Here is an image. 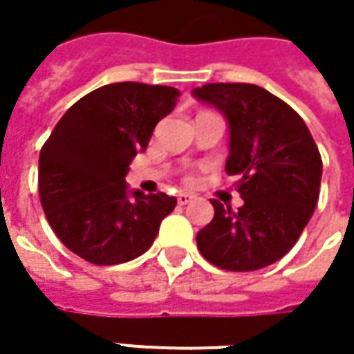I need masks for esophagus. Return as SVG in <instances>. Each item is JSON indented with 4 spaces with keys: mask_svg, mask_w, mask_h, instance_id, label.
Returning <instances> with one entry per match:
<instances>
[{
    "mask_svg": "<svg viewBox=\"0 0 354 354\" xmlns=\"http://www.w3.org/2000/svg\"><path fill=\"white\" fill-rule=\"evenodd\" d=\"M193 198H195V195H191V193H179L177 195V203L183 207V205H189V203H193Z\"/></svg>",
    "mask_w": 354,
    "mask_h": 354,
    "instance_id": "obj_1",
    "label": "esophagus"
}]
</instances>
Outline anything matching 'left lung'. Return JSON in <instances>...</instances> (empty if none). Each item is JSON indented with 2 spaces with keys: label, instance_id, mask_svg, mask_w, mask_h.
<instances>
[{
  "label": "left lung",
  "instance_id": "left-lung-1",
  "mask_svg": "<svg viewBox=\"0 0 354 354\" xmlns=\"http://www.w3.org/2000/svg\"><path fill=\"white\" fill-rule=\"evenodd\" d=\"M193 96L226 118V173L236 175L244 198L236 212L212 201L214 216L198 230V252L230 272L274 264L292 250L317 207L319 149L292 106L256 84H205Z\"/></svg>",
  "mask_w": 354,
  "mask_h": 354
}]
</instances>
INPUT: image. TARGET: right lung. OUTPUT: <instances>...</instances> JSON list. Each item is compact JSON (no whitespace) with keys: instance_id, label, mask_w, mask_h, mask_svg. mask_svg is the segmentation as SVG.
<instances>
[{"instance_id":"add662e5","label":"right lung","mask_w":354,"mask_h":354,"mask_svg":"<svg viewBox=\"0 0 354 354\" xmlns=\"http://www.w3.org/2000/svg\"><path fill=\"white\" fill-rule=\"evenodd\" d=\"M179 90L116 82L92 90L59 120L39 156V197L55 234L96 266L147 250L177 198L128 191L131 159L169 114Z\"/></svg>"}]
</instances>
